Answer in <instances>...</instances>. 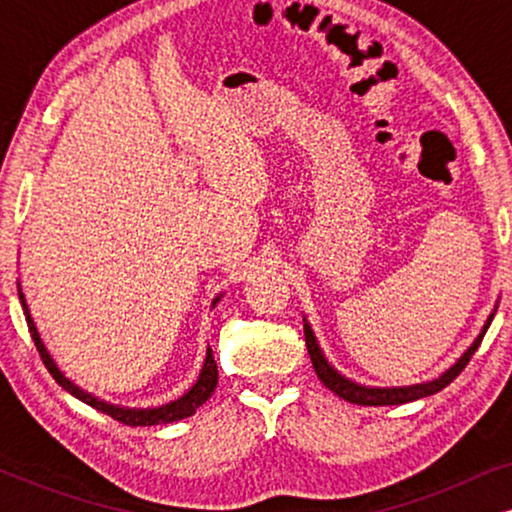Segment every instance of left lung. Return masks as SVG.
<instances>
[{"instance_id":"left-lung-1","label":"left lung","mask_w":512,"mask_h":512,"mask_svg":"<svg viewBox=\"0 0 512 512\" xmlns=\"http://www.w3.org/2000/svg\"><path fill=\"white\" fill-rule=\"evenodd\" d=\"M496 312V310H494ZM494 312L489 314L487 324L482 326V333L475 338V342L471 347L466 349L464 354H461V359L454 363L452 368H447L443 375L436 377V380L431 382H422V384H412V387H363V384H356L349 380V377L340 375L338 370H335L328 359L321 352L317 338H314V331L310 328V324L305 321V345H307V352H310V359H312V366H314V373L321 382H324V387H328L333 391V394H338L340 398H345L349 403H356V405H401V403H410V401H417V398H424V396H431V394H438L440 389H445L447 384H450L454 377H457L461 370L468 366V361H471V356L478 352L482 338H485L489 324H492L494 319Z\"/></svg>"}]
</instances>
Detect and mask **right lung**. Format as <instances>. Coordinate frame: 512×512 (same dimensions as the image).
I'll return each instance as SVG.
<instances>
[{
    "label": "right lung",
    "mask_w": 512,
    "mask_h": 512,
    "mask_svg": "<svg viewBox=\"0 0 512 512\" xmlns=\"http://www.w3.org/2000/svg\"><path fill=\"white\" fill-rule=\"evenodd\" d=\"M18 298H20V305H23L25 321H27V328H30V335H32L34 345H37V352L41 356V361H44V366L48 368V373L53 375V380L58 382L62 389L69 391V394L79 398V401L90 405V408L104 412V415L114 417L116 422H123L125 426H156V424L179 422V419L191 417L193 412L198 410L200 405L205 403L207 398L214 394L216 382H219V370H216V361H214L212 349H207V356H205V363H202L200 377H198V380H195L193 387L188 389L184 396L177 398V401L158 405V408H123V405H114V403L102 401V398L88 394V391H83L79 384H74L72 380H69V377H65V373H62V370L58 368V363L53 361V356L48 354L46 345L39 338L37 326H34V321H32L30 307H27V303H25V293H23V289H20V282H18ZM219 300H221V296H216L212 305L219 303Z\"/></svg>",
    "instance_id": "add662e5"
}]
</instances>
